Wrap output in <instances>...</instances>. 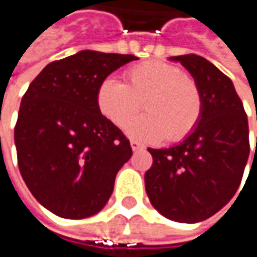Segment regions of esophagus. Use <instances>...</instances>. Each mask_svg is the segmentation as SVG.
<instances>
[{"label":"esophagus","instance_id":"34e87169","mask_svg":"<svg viewBox=\"0 0 257 257\" xmlns=\"http://www.w3.org/2000/svg\"><path fill=\"white\" fill-rule=\"evenodd\" d=\"M130 146H132V150H133V152H139V150H142V149H143V146H142L140 143L135 142V140H132V142H130Z\"/></svg>","mask_w":257,"mask_h":257}]
</instances>
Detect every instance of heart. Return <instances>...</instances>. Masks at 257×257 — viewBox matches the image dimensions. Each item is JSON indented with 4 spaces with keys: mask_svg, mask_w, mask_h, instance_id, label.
<instances>
[{
    "mask_svg": "<svg viewBox=\"0 0 257 257\" xmlns=\"http://www.w3.org/2000/svg\"><path fill=\"white\" fill-rule=\"evenodd\" d=\"M127 84L105 78L96 89L101 114L117 127H124L142 108L148 114L125 127L130 137L156 143L179 142L198 124L202 95L197 82L178 66L165 62H145L125 73Z\"/></svg>",
    "mask_w": 257,
    "mask_h": 257,
    "instance_id": "obj_1",
    "label": "heart"
}]
</instances>
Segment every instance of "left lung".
<instances>
[{
  "instance_id": "left-lung-1",
  "label": "left lung",
  "mask_w": 257,
  "mask_h": 257,
  "mask_svg": "<svg viewBox=\"0 0 257 257\" xmlns=\"http://www.w3.org/2000/svg\"><path fill=\"white\" fill-rule=\"evenodd\" d=\"M169 60L179 62L199 86L202 114L178 145L148 149L153 165L145 173V185L163 217L192 224L210 218L234 197L250 153L249 122L231 79L211 62L198 55Z\"/></svg>"
}]
</instances>
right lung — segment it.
<instances>
[{
    "instance_id": "1",
    "label": "right lung",
    "mask_w": 257,
    "mask_h": 257,
    "mask_svg": "<svg viewBox=\"0 0 257 257\" xmlns=\"http://www.w3.org/2000/svg\"><path fill=\"white\" fill-rule=\"evenodd\" d=\"M133 55L81 50L52 62L21 99L14 130L19 169L33 197L63 218L99 212L133 155L96 105V89Z\"/></svg>"
}]
</instances>
